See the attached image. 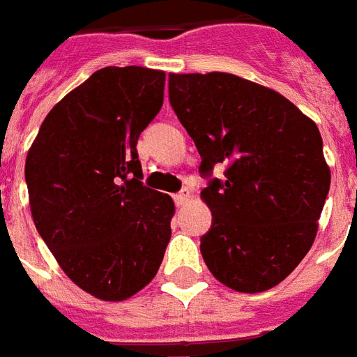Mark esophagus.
I'll use <instances>...</instances> for the list:
<instances>
[{"mask_svg":"<svg viewBox=\"0 0 357 357\" xmlns=\"http://www.w3.org/2000/svg\"><path fill=\"white\" fill-rule=\"evenodd\" d=\"M189 199H191V193H189V189H183L181 193L174 195V201H176V204H179V206H181V204H185Z\"/></svg>","mask_w":357,"mask_h":357,"instance_id":"1","label":"esophagus"}]
</instances>
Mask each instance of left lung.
<instances>
[{
    "label": "left lung",
    "instance_id": "8db88e82",
    "mask_svg": "<svg viewBox=\"0 0 357 357\" xmlns=\"http://www.w3.org/2000/svg\"><path fill=\"white\" fill-rule=\"evenodd\" d=\"M170 102L210 176L201 199L212 227L201 239L210 273L237 292L291 275L317 235L331 185L321 133L275 89L227 73L170 74Z\"/></svg>",
    "mask_w": 357,
    "mask_h": 357
}]
</instances>
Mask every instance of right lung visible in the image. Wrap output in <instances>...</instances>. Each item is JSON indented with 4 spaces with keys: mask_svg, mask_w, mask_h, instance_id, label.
Segmentation results:
<instances>
[{
    "mask_svg": "<svg viewBox=\"0 0 357 357\" xmlns=\"http://www.w3.org/2000/svg\"><path fill=\"white\" fill-rule=\"evenodd\" d=\"M162 70L107 66L50 110L26 155L30 212L82 291L122 302L160 268L176 212L141 183L137 139L164 101Z\"/></svg>",
    "mask_w": 357,
    "mask_h": 357,
    "instance_id": "add662e5",
    "label": "right lung"
}]
</instances>
